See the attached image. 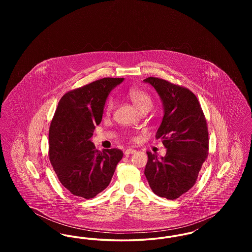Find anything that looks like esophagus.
Returning <instances> with one entry per match:
<instances>
[{
    "instance_id": "obj_1",
    "label": "esophagus",
    "mask_w": 252,
    "mask_h": 252,
    "mask_svg": "<svg viewBox=\"0 0 252 252\" xmlns=\"http://www.w3.org/2000/svg\"><path fill=\"white\" fill-rule=\"evenodd\" d=\"M134 153H136V150H135V149H132V148H127V149L125 151V155H126V156H128V155L134 154Z\"/></svg>"
}]
</instances>
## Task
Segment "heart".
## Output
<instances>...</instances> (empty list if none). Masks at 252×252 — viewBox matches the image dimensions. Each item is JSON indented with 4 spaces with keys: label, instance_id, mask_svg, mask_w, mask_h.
Listing matches in <instances>:
<instances>
[{
    "label": "heart",
    "instance_id": "obj_1",
    "mask_svg": "<svg viewBox=\"0 0 252 252\" xmlns=\"http://www.w3.org/2000/svg\"><path fill=\"white\" fill-rule=\"evenodd\" d=\"M127 97L139 111L152 108V99L149 94L138 88H131L127 92ZM113 108V100L109 98L106 104V111L109 113Z\"/></svg>",
    "mask_w": 252,
    "mask_h": 252
}]
</instances>
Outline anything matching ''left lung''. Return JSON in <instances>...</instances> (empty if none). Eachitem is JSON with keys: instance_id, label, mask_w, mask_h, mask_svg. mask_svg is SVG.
I'll list each match as a JSON object with an SVG mask.
<instances>
[{"instance_id": "1", "label": "left lung", "mask_w": 252, "mask_h": 252, "mask_svg": "<svg viewBox=\"0 0 252 252\" xmlns=\"http://www.w3.org/2000/svg\"><path fill=\"white\" fill-rule=\"evenodd\" d=\"M144 81L154 87L162 101L164 115L156 138L167 148L161 158L147 152L144 175L157 195L177 199L195 184L209 154L207 122L196 96L189 89L158 77Z\"/></svg>"}]
</instances>
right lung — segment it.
<instances>
[{
	"label": "right lung",
	"instance_id": "1",
	"mask_svg": "<svg viewBox=\"0 0 252 252\" xmlns=\"http://www.w3.org/2000/svg\"><path fill=\"white\" fill-rule=\"evenodd\" d=\"M124 78L105 77L61 97L49 129V158L61 184L73 195L94 197L109 184L120 149L96 150L91 141L110 91Z\"/></svg>",
	"mask_w": 252,
	"mask_h": 252
}]
</instances>
